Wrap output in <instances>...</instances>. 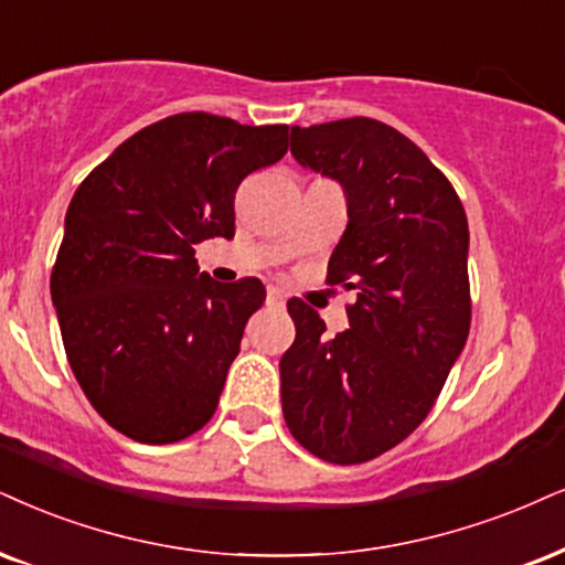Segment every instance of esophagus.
<instances>
[{"mask_svg": "<svg viewBox=\"0 0 565 565\" xmlns=\"http://www.w3.org/2000/svg\"><path fill=\"white\" fill-rule=\"evenodd\" d=\"M267 303L271 306H285V294L280 288H269L267 290Z\"/></svg>", "mask_w": 565, "mask_h": 565, "instance_id": "esophagus-1", "label": "esophagus"}]
</instances>
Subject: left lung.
Listing matches in <instances>:
<instances>
[{"instance_id": "1", "label": "left lung", "mask_w": 565, "mask_h": 565, "mask_svg": "<svg viewBox=\"0 0 565 565\" xmlns=\"http://www.w3.org/2000/svg\"><path fill=\"white\" fill-rule=\"evenodd\" d=\"M290 151L345 188L348 227L327 282L356 290V301L335 338L301 298L288 301L296 340L280 359L285 424L322 461L364 463L427 419L463 351L469 225L450 180L372 117L294 125Z\"/></svg>"}]
</instances>
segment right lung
I'll return each instance as SVG.
<instances>
[{
    "label": "right lung",
    "instance_id": "right-lung-1",
    "mask_svg": "<svg viewBox=\"0 0 565 565\" xmlns=\"http://www.w3.org/2000/svg\"><path fill=\"white\" fill-rule=\"evenodd\" d=\"M285 151L288 125L180 113L122 141L70 201L52 269L62 343L90 406L130 440H185L217 411L267 290L199 275L193 246L233 238L241 180Z\"/></svg>",
    "mask_w": 565,
    "mask_h": 565
}]
</instances>
